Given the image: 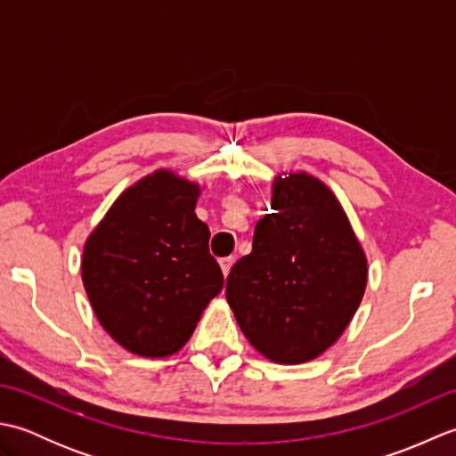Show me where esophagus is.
<instances>
[{
    "instance_id": "34e87169",
    "label": "esophagus",
    "mask_w": 456,
    "mask_h": 456,
    "mask_svg": "<svg viewBox=\"0 0 456 456\" xmlns=\"http://www.w3.org/2000/svg\"><path fill=\"white\" fill-rule=\"evenodd\" d=\"M233 263H235L233 256H225V258L219 260V266L223 270V276L229 274V270H231V266H233Z\"/></svg>"
}]
</instances>
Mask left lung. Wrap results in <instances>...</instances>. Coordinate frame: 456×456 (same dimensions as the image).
<instances>
[{
  "label": "left lung",
  "mask_w": 456,
  "mask_h": 456,
  "mask_svg": "<svg viewBox=\"0 0 456 456\" xmlns=\"http://www.w3.org/2000/svg\"><path fill=\"white\" fill-rule=\"evenodd\" d=\"M368 260L331 188L304 170L280 172L253 250L233 265L225 297L240 331L276 364L322 356L362 302Z\"/></svg>",
  "instance_id": "obj_1"
}]
</instances>
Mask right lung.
I'll list each match as a JSON object with an SVG mask.
<instances>
[{
    "mask_svg": "<svg viewBox=\"0 0 456 456\" xmlns=\"http://www.w3.org/2000/svg\"><path fill=\"white\" fill-rule=\"evenodd\" d=\"M201 186L170 168L147 174L113 201L82 255V282L100 325L125 351L164 358L188 343L223 288Z\"/></svg>",
    "mask_w": 456,
    "mask_h": 456,
    "instance_id": "add662e5",
    "label": "right lung"
}]
</instances>
